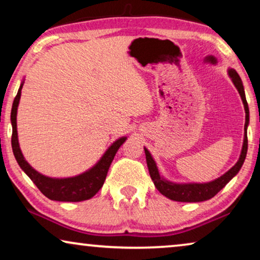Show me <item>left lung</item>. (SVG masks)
<instances>
[{
  "label": "left lung",
  "mask_w": 260,
  "mask_h": 260,
  "mask_svg": "<svg viewBox=\"0 0 260 260\" xmlns=\"http://www.w3.org/2000/svg\"><path fill=\"white\" fill-rule=\"evenodd\" d=\"M230 77L232 78L234 85L239 91L240 97L243 99L245 112H246V122H245V138H244V145L243 150H241V155L239 157V161L236 163V166L232 167L229 172L223 174L222 176H220L219 179H216L212 182L208 183H187V184H176L168 182V181L163 180L161 176H159L157 167H156V163L154 159H152L150 152H149L147 149L144 148L145 151V158H147V165L149 169V174H150V177L154 182L155 187L157 188L158 191L161 194L165 195V197L169 198L170 200L174 201H180V202H200V201H206L215 197L216 194L219 193L220 190L222 189L223 187L226 186L227 183L230 182L231 180L233 179L234 176L237 175L238 172H239L241 166L245 161V157H246L247 154V125H248V119H250V112H248V105L246 102V97H245L244 92V86L243 83H241V79L234 70L229 71Z\"/></svg>",
  "instance_id": "8db88e82"
}]
</instances>
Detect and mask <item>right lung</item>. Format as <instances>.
Masks as SVG:
<instances>
[{
  "label": "right lung",
  "instance_id": "1",
  "mask_svg": "<svg viewBox=\"0 0 260 260\" xmlns=\"http://www.w3.org/2000/svg\"><path fill=\"white\" fill-rule=\"evenodd\" d=\"M21 88L22 84L17 91V94L14 99L13 108H12V119L13 134H12V148L14 156H15L17 163L22 168L24 173L29 176V179L35 183V186L39 188L45 197H47L51 200L55 201H69V202H78L91 199L93 195L98 193L104 184V181L108 175V170L110 168L113 157H115L117 150L120 145L126 140L125 137L119 138L110 147L104 156L101 158L97 165L93 168H91L88 172L81 174L79 176L70 177V179H51V177L44 176L39 174L37 170H34L28 165L26 159L23 158L22 152L20 150L19 141H17V130H16V112L17 105H19L21 97Z\"/></svg>",
  "mask_w": 260,
  "mask_h": 260
}]
</instances>
